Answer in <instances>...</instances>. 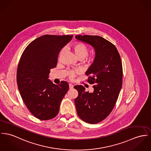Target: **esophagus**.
<instances>
[{"label":"esophagus","mask_w":151,"mask_h":151,"mask_svg":"<svg viewBox=\"0 0 151 151\" xmlns=\"http://www.w3.org/2000/svg\"><path fill=\"white\" fill-rule=\"evenodd\" d=\"M73 87V84H70V83L69 84V88H70V89H72Z\"/></svg>","instance_id":"esophagus-1"}]
</instances>
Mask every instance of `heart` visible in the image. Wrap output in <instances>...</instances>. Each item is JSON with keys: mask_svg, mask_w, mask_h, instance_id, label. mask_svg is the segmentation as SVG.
I'll return each mask as SVG.
<instances>
[{"mask_svg": "<svg viewBox=\"0 0 151 151\" xmlns=\"http://www.w3.org/2000/svg\"><path fill=\"white\" fill-rule=\"evenodd\" d=\"M72 49L74 50L76 56L79 58H84L88 54V50L87 47L81 42H76L72 45ZM65 50L64 48L61 49V50L60 52L59 56L61 57L63 54L64 53ZM94 56L91 55L88 58V61L89 62L93 61L94 60ZM80 73V70H71L68 72V76L70 79H73L77 75H78Z\"/></svg>", "mask_w": 151, "mask_h": 151, "instance_id": "1", "label": "heart"}]
</instances>
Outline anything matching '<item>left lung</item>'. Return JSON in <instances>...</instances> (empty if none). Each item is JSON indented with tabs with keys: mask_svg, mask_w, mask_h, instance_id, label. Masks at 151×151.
Instances as JSON below:
<instances>
[{
	"mask_svg": "<svg viewBox=\"0 0 151 151\" xmlns=\"http://www.w3.org/2000/svg\"><path fill=\"white\" fill-rule=\"evenodd\" d=\"M75 38L90 44L96 52L93 63L86 72L93 91H86L81 85L74 87L78 91L75 99L78 116L95 124L104 120L116 104L122 85V61L116 47L103 37L78 35Z\"/></svg>",
	"mask_w": 151,
	"mask_h": 151,
	"instance_id": "8db88e82",
	"label": "left lung"
}]
</instances>
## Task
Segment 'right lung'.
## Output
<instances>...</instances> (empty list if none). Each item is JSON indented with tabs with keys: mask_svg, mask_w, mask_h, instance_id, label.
I'll list each match as a JSON object with an SVG mask.
<instances>
[{
	"mask_svg": "<svg viewBox=\"0 0 151 151\" xmlns=\"http://www.w3.org/2000/svg\"><path fill=\"white\" fill-rule=\"evenodd\" d=\"M72 35H44L31 42L21 57L17 72L18 89L23 102L37 118L48 120L58 114L62 99L69 84L58 85L48 79L50 70L55 68L60 50Z\"/></svg>",
	"mask_w": 151,
	"mask_h": 151,
	"instance_id": "1",
	"label": "right lung"
}]
</instances>
